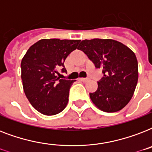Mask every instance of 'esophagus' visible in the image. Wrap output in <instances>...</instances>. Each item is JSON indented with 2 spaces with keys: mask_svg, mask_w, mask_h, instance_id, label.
Masks as SVG:
<instances>
[{
  "mask_svg": "<svg viewBox=\"0 0 152 152\" xmlns=\"http://www.w3.org/2000/svg\"><path fill=\"white\" fill-rule=\"evenodd\" d=\"M81 81H83V82H87V81L88 80V78H80V79Z\"/></svg>",
  "mask_w": 152,
  "mask_h": 152,
  "instance_id": "1",
  "label": "esophagus"
}]
</instances>
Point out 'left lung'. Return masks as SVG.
Wrapping results in <instances>:
<instances>
[{"label":"left lung","mask_w":152,"mask_h":152,"mask_svg":"<svg viewBox=\"0 0 152 152\" xmlns=\"http://www.w3.org/2000/svg\"><path fill=\"white\" fill-rule=\"evenodd\" d=\"M82 50L103 77L98 82L96 91L90 93L93 103L101 110L113 113L121 110L132 99L138 81V62L128 46L113 39L83 40Z\"/></svg>","instance_id":"1"}]
</instances>
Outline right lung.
<instances>
[{
    "label": "right lung",
    "mask_w": 152,
    "mask_h": 152,
    "mask_svg": "<svg viewBox=\"0 0 152 152\" xmlns=\"http://www.w3.org/2000/svg\"><path fill=\"white\" fill-rule=\"evenodd\" d=\"M80 40L41 39L32 45L21 61V78L27 99L36 110L55 115L66 107L75 80L60 79L57 69L66 72L64 62Z\"/></svg>",
    "instance_id": "right-lung-1"
}]
</instances>
